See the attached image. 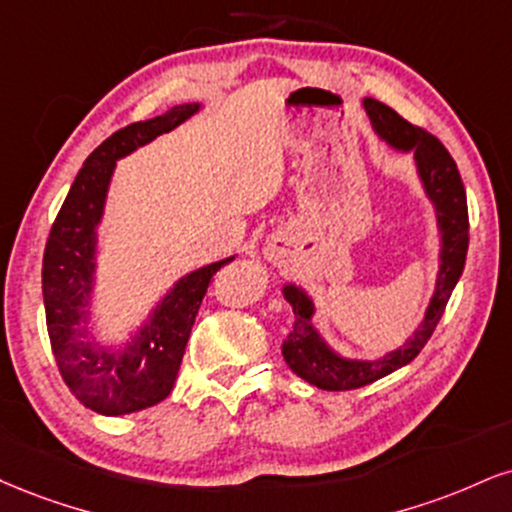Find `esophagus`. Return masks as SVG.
Listing matches in <instances>:
<instances>
[{
  "label": "esophagus",
  "mask_w": 512,
  "mask_h": 512,
  "mask_svg": "<svg viewBox=\"0 0 512 512\" xmlns=\"http://www.w3.org/2000/svg\"><path fill=\"white\" fill-rule=\"evenodd\" d=\"M279 243H281V240H274V243L267 248V257H269V260H279V255L283 252Z\"/></svg>",
  "instance_id": "obj_1"
}]
</instances>
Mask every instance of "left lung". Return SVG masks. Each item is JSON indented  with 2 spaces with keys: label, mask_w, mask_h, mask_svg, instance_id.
Here are the masks:
<instances>
[{
  "label": "left lung",
  "mask_w": 512,
  "mask_h": 512,
  "mask_svg": "<svg viewBox=\"0 0 512 512\" xmlns=\"http://www.w3.org/2000/svg\"><path fill=\"white\" fill-rule=\"evenodd\" d=\"M362 104H365V112L379 138L389 143L393 150L410 152L412 159H415L417 176H420L429 202L434 205L436 224H439L441 233L439 274H436L434 295L429 300L420 326L412 331V336L398 350H391V353L377 357V360H350V357L338 355L312 324L315 303H312L310 295L295 283H286L283 298L293 307L295 322L293 331L281 346L283 360L300 379H305L307 384L317 386L322 391L360 389V386L372 384V381L386 377V374L396 372V369L415 360L432 338L455 283L463 274L467 243H470L465 186L458 166L448 155L446 147L432 133H427L420 126H412L410 121H405L384 102L365 97Z\"/></svg>",
  "instance_id": "8db88e82"
}]
</instances>
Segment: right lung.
Masks as SVG:
<instances>
[{"label":"right lung","mask_w":512,"mask_h":512,"mask_svg":"<svg viewBox=\"0 0 512 512\" xmlns=\"http://www.w3.org/2000/svg\"><path fill=\"white\" fill-rule=\"evenodd\" d=\"M197 112L200 102L178 104L109 135L85 159L49 231L42 260L49 343L73 396L100 415H128L169 396L209 281L233 260L226 257L181 276L123 348L102 346L92 338L88 305L95 288L97 226L116 162Z\"/></svg>","instance_id":"right-lung-1"}]
</instances>
